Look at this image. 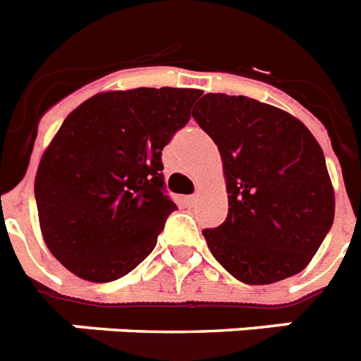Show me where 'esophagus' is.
<instances>
[{"instance_id":"esophagus-1","label":"esophagus","mask_w":361,"mask_h":361,"mask_svg":"<svg viewBox=\"0 0 361 361\" xmlns=\"http://www.w3.org/2000/svg\"><path fill=\"white\" fill-rule=\"evenodd\" d=\"M196 200H198V195H189V196H185V204H187V206H195Z\"/></svg>"}]
</instances>
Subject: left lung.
<instances>
[{
    "label": "left lung",
    "instance_id": "obj_1",
    "mask_svg": "<svg viewBox=\"0 0 361 361\" xmlns=\"http://www.w3.org/2000/svg\"><path fill=\"white\" fill-rule=\"evenodd\" d=\"M196 105L192 116L219 146L226 176V221L202 231L211 254L248 286L300 272L336 211L319 142L293 114L254 98L209 92Z\"/></svg>",
    "mask_w": 361,
    "mask_h": 361
}]
</instances>
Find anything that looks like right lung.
Here are the masks:
<instances>
[{"instance_id":"add662e5","label":"right lung","mask_w":361,"mask_h":361,"mask_svg":"<svg viewBox=\"0 0 361 361\" xmlns=\"http://www.w3.org/2000/svg\"><path fill=\"white\" fill-rule=\"evenodd\" d=\"M200 96L172 87L113 90L66 116L40 159L35 198L46 247L75 276L113 282L154 250L176 209L161 152Z\"/></svg>"}]
</instances>
